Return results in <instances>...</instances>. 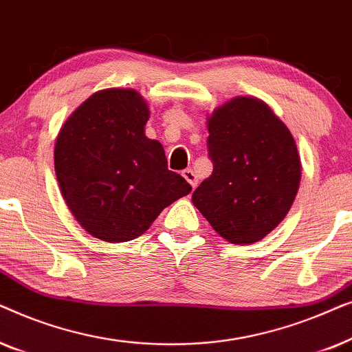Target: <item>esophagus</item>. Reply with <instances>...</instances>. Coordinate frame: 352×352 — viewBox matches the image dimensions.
Instances as JSON below:
<instances>
[{
    "label": "esophagus",
    "mask_w": 352,
    "mask_h": 352,
    "mask_svg": "<svg viewBox=\"0 0 352 352\" xmlns=\"http://www.w3.org/2000/svg\"><path fill=\"white\" fill-rule=\"evenodd\" d=\"M182 176H184V179L192 186V189H195V187H197V176H195V173L192 171L190 168H187V170L182 171Z\"/></svg>",
    "instance_id": "obj_1"
}]
</instances>
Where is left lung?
I'll return each mask as SVG.
<instances>
[{
  "label": "left lung",
  "instance_id": "8db88e82",
  "mask_svg": "<svg viewBox=\"0 0 352 352\" xmlns=\"http://www.w3.org/2000/svg\"><path fill=\"white\" fill-rule=\"evenodd\" d=\"M213 173L192 194L221 237L250 245L290 211L301 181L296 142L267 104L239 96L208 117Z\"/></svg>",
  "mask_w": 352,
  "mask_h": 352
}]
</instances>
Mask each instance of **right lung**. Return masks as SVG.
<instances>
[{"label":"right lung","mask_w":352,"mask_h":352,"mask_svg":"<svg viewBox=\"0 0 352 352\" xmlns=\"http://www.w3.org/2000/svg\"><path fill=\"white\" fill-rule=\"evenodd\" d=\"M148 105L134 89L89 96L62 124L54 168L62 197L86 232L104 242L138 239L163 208L192 190L146 136Z\"/></svg>","instance_id":"add662e5"}]
</instances>
